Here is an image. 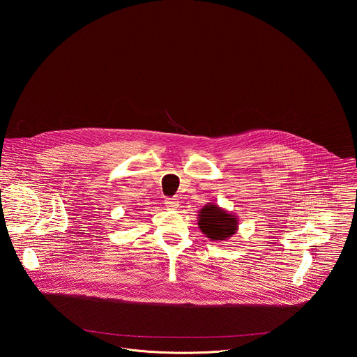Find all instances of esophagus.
<instances>
[{
    "instance_id": "34e87169",
    "label": "esophagus",
    "mask_w": 357,
    "mask_h": 357,
    "mask_svg": "<svg viewBox=\"0 0 357 357\" xmlns=\"http://www.w3.org/2000/svg\"><path fill=\"white\" fill-rule=\"evenodd\" d=\"M165 204H166V207H167L169 210H173V208H177V207H178V201H177L176 198H167V199L165 201Z\"/></svg>"
}]
</instances>
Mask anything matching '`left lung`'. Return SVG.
I'll return each mask as SVG.
<instances>
[{
    "label": "left lung",
    "mask_w": 357,
    "mask_h": 357,
    "mask_svg": "<svg viewBox=\"0 0 357 357\" xmlns=\"http://www.w3.org/2000/svg\"><path fill=\"white\" fill-rule=\"evenodd\" d=\"M198 225L210 241L224 242L238 232L239 220L232 211H227L217 204H207L199 210Z\"/></svg>",
    "instance_id": "left-lung-1"
}]
</instances>
